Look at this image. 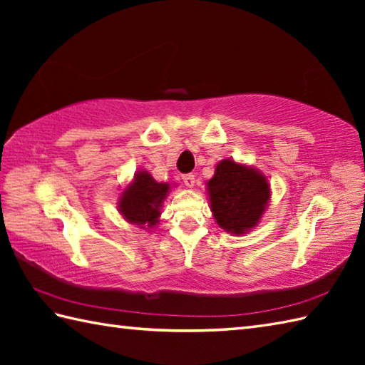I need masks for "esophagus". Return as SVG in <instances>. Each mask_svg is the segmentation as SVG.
Listing matches in <instances>:
<instances>
[{
    "mask_svg": "<svg viewBox=\"0 0 365 365\" xmlns=\"http://www.w3.org/2000/svg\"><path fill=\"white\" fill-rule=\"evenodd\" d=\"M182 180L185 183V187L192 188V187H195V183H196V175L195 174H185V175H182Z\"/></svg>",
    "mask_w": 365,
    "mask_h": 365,
    "instance_id": "esophagus-1",
    "label": "esophagus"
}]
</instances>
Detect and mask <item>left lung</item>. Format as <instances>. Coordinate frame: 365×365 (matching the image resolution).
<instances>
[{
    "label": "left lung",
    "mask_w": 365,
    "mask_h": 365,
    "mask_svg": "<svg viewBox=\"0 0 365 365\" xmlns=\"http://www.w3.org/2000/svg\"><path fill=\"white\" fill-rule=\"evenodd\" d=\"M207 185L215 220L230 234L252 229L269 200L267 178L232 160H222Z\"/></svg>",
    "instance_id": "1"
}]
</instances>
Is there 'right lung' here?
<instances>
[{
    "mask_svg": "<svg viewBox=\"0 0 365 365\" xmlns=\"http://www.w3.org/2000/svg\"><path fill=\"white\" fill-rule=\"evenodd\" d=\"M169 192L168 183L155 182L152 175L143 170L135 175V182L122 192L119 212L128 222L139 227H152L158 222L160 207Z\"/></svg>",
    "mask_w": 365,
    "mask_h": 365,
    "instance_id": "obj_1",
    "label": "right lung"
}]
</instances>
